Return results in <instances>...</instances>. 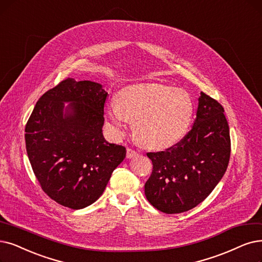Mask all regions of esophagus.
Returning a JSON list of instances; mask_svg holds the SVG:
<instances>
[{
    "label": "esophagus",
    "instance_id": "esophagus-1",
    "mask_svg": "<svg viewBox=\"0 0 262 262\" xmlns=\"http://www.w3.org/2000/svg\"><path fill=\"white\" fill-rule=\"evenodd\" d=\"M139 154L135 151L134 149H132V148H127V158H133V157H135V156H138Z\"/></svg>",
    "mask_w": 262,
    "mask_h": 262
}]
</instances>
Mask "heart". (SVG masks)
I'll use <instances>...</instances> for the list:
<instances>
[{"label": "heart", "mask_w": 262, "mask_h": 262, "mask_svg": "<svg viewBox=\"0 0 262 262\" xmlns=\"http://www.w3.org/2000/svg\"><path fill=\"white\" fill-rule=\"evenodd\" d=\"M192 114L189 93L158 83L123 89L116 105L113 104L106 110V116L118 134L132 122L140 143L156 149L179 142L189 128Z\"/></svg>", "instance_id": "1"}]
</instances>
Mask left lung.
Listing matches in <instances>:
<instances>
[{"label": "left lung", "mask_w": 262, "mask_h": 262, "mask_svg": "<svg viewBox=\"0 0 262 262\" xmlns=\"http://www.w3.org/2000/svg\"><path fill=\"white\" fill-rule=\"evenodd\" d=\"M224 107L201 92L191 130L164 151L147 152L152 172L145 184L148 202L165 214L203 202L223 179L231 142Z\"/></svg>", "instance_id": "1"}]
</instances>
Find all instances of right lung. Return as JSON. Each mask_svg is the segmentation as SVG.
Wrapping results in <instances>:
<instances>
[{"instance_id": "obj_1", "label": "right lung", "mask_w": 262, "mask_h": 262, "mask_svg": "<svg viewBox=\"0 0 262 262\" xmlns=\"http://www.w3.org/2000/svg\"><path fill=\"white\" fill-rule=\"evenodd\" d=\"M106 98L98 82L67 78L39 98L26 124L27 152L41 189L72 210L96 202L125 157L123 146L103 137Z\"/></svg>"}]
</instances>
